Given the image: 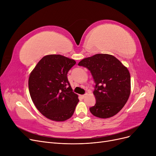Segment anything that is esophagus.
<instances>
[{
    "label": "esophagus",
    "mask_w": 156,
    "mask_h": 156,
    "mask_svg": "<svg viewBox=\"0 0 156 156\" xmlns=\"http://www.w3.org/2000/svg\"><path fill=\"white\" fill-rule=\"evenodd\" d=\"M86 94H84V95H80V97H81V98H83V99H84V98H85L86 97Z\"/></svg>",
    "instance_id": "34e87169"
}]
</instances>
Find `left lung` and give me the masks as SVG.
<instances>
[{"instance_id":"1","label":"left lung","mask_w":156,"mask_h":156,"mask_svg":"<svg viewBox=\"0 0 156 156\" xmlns=\"http://www.w3.org/2000/svg\"><path fill=\"white\" fill-rule=\"evenodd\" d=\"M78 65L90 70L96 83L93 93L96 102L90 108V112L100 119L116 115L130 95L129 70L119 60L108 54L94 55L83 59Z\"/></svg>"}]
</instances>
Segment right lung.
<instances>
[{
  "mask_svg": "<svg viewBox=\"0 0 156 156\" xmlns=\"http://www.w3.org/2000/svg\"><path fill=\"white\" fill-rule=\"evenodd\" d=\"M76 64L60 55L44 56L32 71L29 89L37 109L48 119L56 122L72 117L79 102L68 81V71Z\"/></svg>",
  "mask_w": 156,
  "mask_h": 156,
  "instance_id": "obj_1",
  "label": "right lung"
}]
</instances>
